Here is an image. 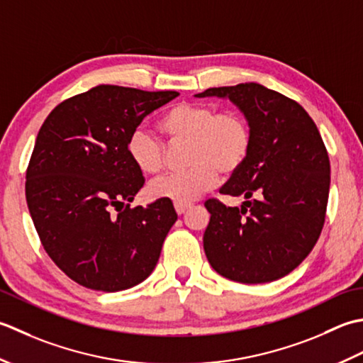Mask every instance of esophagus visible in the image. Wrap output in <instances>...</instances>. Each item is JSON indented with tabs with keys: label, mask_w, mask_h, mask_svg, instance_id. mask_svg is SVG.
I'll return each mask as SVG.
<instances>
[{
	"label": "esophagus",
	"mask_w": 363,
	"mask_h": 363,
	"mask_svg": "<svg viewBox=\"0 0 363 363\" xmlns=\"http://www.w3.org/2000/svg\"><path fill=\"white\" fill-rule=\"evenodd\" d=\"M191 208V203H175V211L179 214H183L186 210Z\"/></svg>",
	"instance_id": "1"
}]
</instances>
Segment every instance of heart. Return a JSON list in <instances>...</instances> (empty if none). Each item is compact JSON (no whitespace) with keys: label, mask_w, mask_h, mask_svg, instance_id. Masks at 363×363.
<instances>
[{"label":"heart","mask_w":363,"mask_h":363,"mask_svg":"<svg viewBox=\"0 0 363 363\" xmlns=\"http://www.w3.org/2000/svg\"><path fill=\"white\" fill-rule=\"evenodd\" d=\"M158 130L169 144H186L179 174L158 177L149 183L152 199L189 203L211 189L219 179L236 174L252 149V130L246 117L210 103L182 101L166 109ZM128 157L140 172L153 175L166 166V150L149 133L138 130L128 138Z\"/></svg>","instance_id":"obj_1"}]
</instances>
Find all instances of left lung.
I'll return each mask as SVG.
<instances>
[{"instance_id":"left-lung-1","label":"left lung","mask_w":363,"mask_h":363,"mask_svg":"<svg viewBox=\"0 0 363 363\" xmlns=\"http://www.w3.org/2000/svg\"><path fill=\"white\" fill-rule=\"evenodd\" d=\"M196 97L228 99L252 130V149L220 194L241 208L205 202L203 249L211 268L241 284H266L298 268L320 238L330 162L320 131L299 103L258 83L211 87Z\"/></svg>"}]
</instances>
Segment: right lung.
Wrapping results in <instances>:
<instances>
[{"label":"right lung","mask_w":363,"mask_h":363,"mask_svg":"<svg viewBox=\"0 0 363 363\" xmlns=\"http://www.w3.org/2000/svg\"><path fill=\"white\" fill-rule=\"evenodd\" d=\"M175 91L100 84L51 111L26 171V202L43 249L72 280L97 291L143 282L177 220L171 201L130 208L144 186L128 138Z\"/></svg>","instance_id":"add662e5"}]
</instances>
